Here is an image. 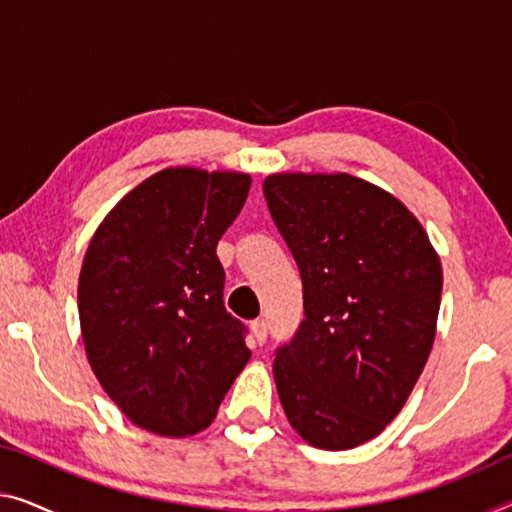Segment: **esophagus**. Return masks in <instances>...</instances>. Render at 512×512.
I'll return each mask as SVG.
<instances>
[{"mask_svg": "<svg viewBox=\"0 0 512 512\" xmlns=\"http://www.w3.org/2000/svg\"><path fill=\"white\" fill-rule=\"evenodd\" d=\"M250 331H253V338L257 345H264L266 342V333H269V326H266V319H255L253 324H250Z\"/></svg>", "mask_w": 512, "mask_h": 512, "instance_id": "34e87169", "label": "esophagus"}]
</instances>
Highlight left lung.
Segmentation results:
<instances>
[{
    "mask_svg": "<svg viewBox=\"0 0 512 512\" xmlns=\"http://www.w3.org/2000/svg\"><path fill=\"white\" fill-rule=\"evenodd\" d=\"M264 197L303 282L305 319L273 361L303 441L349 451L400 414L432 352L444 273L418 218L352 174L278 172Z\"/></svg>",
    "mask_w": 512,
    "mask_h": 512,
    "instance_id": "8db88e82",
    "label": "left lung"
}]
</instances>
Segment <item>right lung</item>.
<instances>
[{
	"instance_id": "add662e5",
	"label": "right lung",
	"mask_w": 512,
	"mask_h": 512,
	"mask_svg": "<svg viewBox=\"0 0 512 512\" xmlns=\"http://www.w3.org/2000/svg\"><path fill=\"white\" fill-rule=\"evenodd\" d=\"M248 190L243 172L167 167L89 241L78 282L89 365L121 414L158 437L207 430L250 361L216 255Z\"/></svg>"
}]
</instances>
